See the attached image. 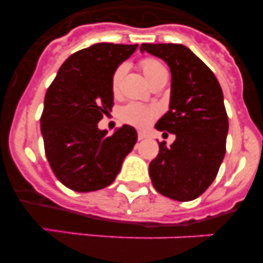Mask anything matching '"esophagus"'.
<instances>
[{
    "instance_id": "obj_1",
    "label": "esophagus",
    "mask_w": 263,
    "mask_h": 263,
    "mask_svg": "<svg viewBox=\"0 0 263 263\" xmlns=\"http://www.w3.org/2000/svg\"><path fill=\"white\" fill-rule=\"evenodd\" d=\"M146 138H147V134L143 133V132H139V133H138V139H139V141H142V139H146Z\"/></svg>"
}]
</instances>
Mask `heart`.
Wrapping results in <instances>:
<instances>
[{"label": "heart", "mask_w": 263, "mask_h": 263, "mask_svg": "<svg viewBox=\"0 0 263 263\" xmlns=\"http://www.w3.org/2000/svg\"><path fill=\"white\" fill-rule=\"evenodd\" d=\"M139 66L142 68L143 73L150 83L155 80L158 76L167 73L166 68L159 60L154 58H145L139 62ZM126 72V64H120L113 72L111 76V90L117 95L120 92L121 80ZM158 115V109L155 106L143 105L139 103H129L124 105L118 111V117L124 124L132 125L136 127H146Z\"/></svg>", "instance_id": "obj_1"}]
</instances>
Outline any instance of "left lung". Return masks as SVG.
Instances as JSON below:
<instances>
[{"label":"left lung","instance_id":"left-lung-1","mask_svg":"<svg viewBox=\"0 0 263 263\" xmlns=\"http://www.w3.org/2000/svg\"><path fill=\"white\" fill-rule=\"evenodd\" d=\"M141 51L163 59L171 71L170 110L155 127L176 139L170 147L159 143V153L148 166L153 185L174 200H194L212 184L227 150L229 122L221 87L185 46L143 43Z\"/></svg>","mask_w":263,"mask_h":263}]
</instances>
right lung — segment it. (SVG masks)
Instances as JSON below:
<instances>
[{
    "label": "right lung",
    "instance_id": "1",
    "mask_svg": "<svg viewBox=\"0 0 263 263\" xmlns=\"http://www.w3.org/2000/svg\"><path fill=\"white\" fill-rule=\"evenodd\" d=\"M138 45L96 43L72 53L48 87L41 117L45 153L59 182L76 192L115 182L137 132L124 125L106 137L97 127L113 106L111 76Z\"/></svg>",
    "mask_w": 263,
    "mask_h": 263
}]
</instances>
